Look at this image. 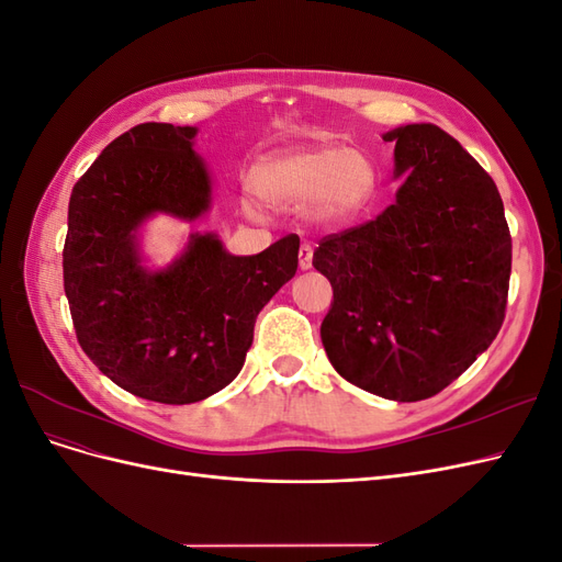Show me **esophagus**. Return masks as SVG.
Masks as SVG:
<instances>
[{
	"label": "esophagus",
	"instance_id": "1",
	"mask_svg": "<svg viewBox=\"0 0 562 562\" xmlns=\"http://www.w3.org/2000/svg\"><path fill=\"white\" fill-rule=\"evenodd\" d=\"M312 258H314V248L310 244H302L300 246V269H310Z\"/></svg>",
	"mask_w": 562,
	"mask_h": 562
}]
</instances>
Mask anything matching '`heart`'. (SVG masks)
Returning <instances> with one entry per match:
<instances>
[{
    "label": "heart",
    "instance_id": "heart-1",
    "mask_svg": "<svg viewBox=\"0 0 562 562\" xmlns=\"http://www.w3.org/2000/svg\"><path fill=\"white\" fill-rule=\"evenodd\" d=\"M378 173L356 149L312 147L271 157L252 176V192L274 209L307 206L318 223H342L375 194ZM250 211V209H248Z\"/></svg>",
    "mask_w": 562,
    "mask_h": 562
}]
</instances>
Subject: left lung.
Returning a JSON list of instances; mask_svg holds the SVG:
<instances>
[{
  "mask_svg": "<svg viewBox=\"0 0 562 562\" xmlns=\"http://www.w3.org/2000/svg\"><path fill=\"white\" fill-rule=\"evenodd\" d=\"M382 140L396 143V201L314 250L333 285L321 339L347 382L413 403L443 391L497 337L512 234L495 180L443 128L407 124Z\"/></svg>",
  "mask_w": 562,
  "mask_h": 562,
  "instance_id": "8db88e82",
  "label": "left lung"
}]
</instances>
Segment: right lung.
<instances>
[{"instance_id":"1","label":"right lung","mask_w":562,"mask_h":562,"mask_svg":"<svg viewBox=\"0 0 562 562\" xmlns=\"http://www.w3.org/2000/svg\"><path fill=\"white\" fill-rule=\"evenodd\" d=\"M196 126L140 124L119 135L72 187L63 283L77 339L128 394L184 405L239 375L265 304L297 271V234L232 255L190 234L180 258L147 269L140 227L155 215L194 223L213 203Z\"/></svg>"}]
</instances>
